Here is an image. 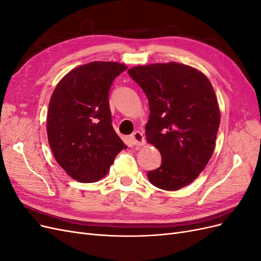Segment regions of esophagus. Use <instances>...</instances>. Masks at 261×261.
<instances>
[{
    "label": "esophagus",
    "instance_id": "esophagus-1",
    "mask_svg": "<svg viewBox=\"0 0 261 261\" xmlns=\"http://www.w3.org/2000/svg\"><path fill=\"white\" fill-rule=\"evenodd\" d=\"M129 138H130V141L134 146H143L146 143L143 133H140L139 130L134 132Z\"/></svg>",
    "mask_w": 261,
    "mask_h": 261
}]
</instances>
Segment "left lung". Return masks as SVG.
I'll return each mask as SVG.
<instances>
[{
  "mask_svg": "<svg viewBox=\"0 0 261 261\" xmlns=\"http://www.w3.org/2000/svg\"><path fill=\"white\" fill-rule=\"evenodd\" d=\"M128 74L148 98L146 139L162 158L148 179L164 191H178L199 176L215 150L220 126L216 92L200 70L176 62L135 66Z\"/></svg>",
  "mask_w": 261,
  "mask_h": 261,
  "instance_id": "1",
  "label": "left lung"
}]
</instances>
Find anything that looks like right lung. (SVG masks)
Segmentation results:
<instances>
[{
    "instance_id": "right-lung-1",
    "label": "right lung",
    "mask_w": 261,
    "mask_h": 261,
    "mask_svg": "<svg viewBox=\"0 0 261 261\" xmlns=\"http://www.w3.org/2000/svg\"><path fill=\"white\" fill-rule=\"evenodd\" d=\"M127 68L116 62H90L70 70L52 93L46 133L55 160L83 183L107 175L126 146L117 136L109 106L115 77Z\"/></svg>"
}]
</instances>
